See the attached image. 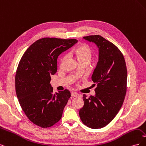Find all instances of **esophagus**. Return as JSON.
<instances>
[{
	"label": "esophagus",
	"mask_w": 146,
	"mask_h": 146,
	"mask_svg": "<svg viewBox=\"0 0 146 146\" xmlns=\"http://www.w3.org/2000/svg\"><path fill=\"white\" fill-rule=\"evenodd\" d=\"M71 96H72V97H80V96H81L80 94H78V93H76V92H72V93H71Z\"/></svg>",
	"instance_id": "34e87169"
}]
</instances>
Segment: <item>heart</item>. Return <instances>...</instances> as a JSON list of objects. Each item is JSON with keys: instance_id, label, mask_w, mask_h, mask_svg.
I'll return each mask as SVG.
<instances>
[{"instance_id": "1", "label": "heart", "mask_w": 146, "mask_h": 146, "mask_svg": "<svg viewBox=\"0 0 146 146\" xmlns=\"http://www.w3.org/2000/svg\"><path fill=\"white\" fill-rule=\"evenodd\" d=\"M74 54L77 56V58L79 61L83 60H88L89 61L91 58L92 50L91 47L85 44H81L77 46L74 48ZM67 58V55L63 56V58L61 60V63H63V61Z\"/></svg>"}]
</instances>
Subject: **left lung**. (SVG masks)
I'll return each mask as SVG.
<instances>
[{
    "instance_id": "8db88e82",
    "label": "left lung",
    "mask_w": 146,
    "mask_h": 146,
    "mask_svg": "<svg viewBox=\"0 0 146 146\" xmlns=\"http://www.w3.org/2000/svg\"><path fill=\"white\" fill-rule=\"evenodd\" d=\"M99 48V61L92 75L97 87L96 95L87 98L79 111L82 122L94 129L105 127L116 116L123 104L127 91V70L121 50L100 35L83 37Z\"/></svg>"
}]
</instances>
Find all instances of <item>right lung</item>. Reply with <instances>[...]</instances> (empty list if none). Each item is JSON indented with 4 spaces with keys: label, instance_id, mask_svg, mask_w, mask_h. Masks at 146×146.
I'll list each match as a JSON object with an SVG mask.
<instances>
[{
    "label": "right lung",
    "instance_id": "right-lung-1",
    "mask_svg": "<svg viewBox=\"0 0 146 146\" xmlns=\"http://www.w3.org/2000/svg\"><path fill=\"white\" fill-rule=\"evenodd\" d=\"M77 41L42 38L33 43L22 56L15 76L16 92L22 109L34 124L50 127L62 117L71 95L68 90L53 94L51 76L57 71L58 56Z\"/></svg>",
    "mask_w": 146,
    "mask_h": 146
}]
</instances>
